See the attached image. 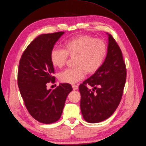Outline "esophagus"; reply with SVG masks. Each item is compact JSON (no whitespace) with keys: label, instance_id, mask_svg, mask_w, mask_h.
<instances>
[{"label":"esophagus","instance_id":"34e87169","mask_svg":"<svg viewBox=\"0 0 146 146\" xmlns=\"http://www.w3.org/2000/svg\"><path fill=\"white\" fill-rule=\"evenodd\" d=\"M72 88L74 90H76L78 88V86L77 85H72Z\"/></svg>","mask_w":146,"mask_h":146}]
</instances>
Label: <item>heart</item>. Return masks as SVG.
I'll return each mask as SVG.
<instances>
[{"label": "heart", "instance_id": "1", "mask_svg": "<svg viewBox=\"0 0 146 146\" xmlns=\"http://www.w3.org/2000/svg\"><path fill=\"white\" fill-rule=\"evenodd\" d=\"M107 53L104 41L91 36L80 35L66 39L62 49H54L50 55L52 65L58 68L63 67L68 56L75 58L73 69H66L59 74V81L74 84L87 74L97 72L103 64Z\"/></svg>", "mask_w": 146, "mask_h": 146}]
</instances>
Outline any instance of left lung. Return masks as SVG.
Listing matches in <instances>:
<instances>
[{"instance_id":"1","label":"left lung","mask_w":146,"mask_h":146,"mask_svg":"<svg viewBox=\"0 0 146 146\" xmlns=\"http://www.w3.org/2000/svg\"><path fill=\"white\" fill-rule=\"evenodd\" d=\"M107 34L108 44L104 62L79 86L81 113L85 120L90 123L104 121L114 113L121 101L126 81L121 50L113 37ZM87 84L93 87L92 91Z\"/></svg>"}]
</instances>
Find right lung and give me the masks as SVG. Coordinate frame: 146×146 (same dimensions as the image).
Listing matches in <instances>:
<instances>
[{
    "label": "right lung",
    "mask_w": 146,
    "mask_h": 146,
    "mask_svg": "<svg viewBox=\"0 0 146 146\" xmlns=\"http://www.w3.org/2000/svg\"><path fill=\"white\" fill-rule=\"evenodd\" d=\"M64 32L42 34L23 52L19 65L18 84L25 105L33 118L50 124L61 117L66 98L72 91L69 84H60L52 90L46 84L55 82L54 66L50 55L55 43Z\"/></svg>",
    "instance_id": "right-lung-1"
}]
</instances>
